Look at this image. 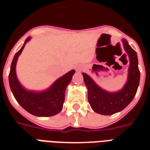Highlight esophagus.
<instances>
[{
	"label": "esophagus",
	"mask_w": 150,
	"mask_h": 150,
	"mask_svg": "<svg viewBox=\"0 0 150 150\" xmlns=\"http://www.w3.org/2000/svg\"><path fill=\"white\" fill-rule=\"evenodd\" d=\"M76 70H77L78 71H80L82 70L81 67H76Z\"/></svg>",
	"instance_id": "1"
}]
</instances>
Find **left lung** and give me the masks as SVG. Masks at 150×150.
I'll return each instance as SVG.
<instances>
[{"label": "left lung", "instance_id": "8db88e82", "mask_svg": "<svg viewBox=\"0 0 150 150\" xmlns=\"http://www.w3.org/2000/svg\"><path fill=\"white\" fill-rule=\"evenodd\" d=\"M122 42L130 64L128 79L121 89L117 91H107L99 86L88 74H82L88 89V103L91 109L99 114L110 116L120 112L132 102L137 93L140 76L137 52L130 46L126 40L123 38Z\"/></svg>", "mask_w": 150, "mask_h": 150}]
</instances>
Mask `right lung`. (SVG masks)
Returning <instances> with one entry per match:
<instances>
[{
	"mask_svg": "<svg viewBox=\"0 0 150 150\" xmlns=\"http://www.w3.org/2000/svg\"><path fill=\"white\" fill-rule=\"evenodd\" d=\"M30 39L31 38L28 37L14 55L9 74L10 89L17 102L30 114L40 117L55 116L63 108L65 90L75 74V70H71L57 79L48 88L43 91L28 90L22 86L17 78L16 67L18 56Z\"/></svg>",
	"mask_w": 150,
	"mask_h": 150,
	"instance_id": "1",
	"label": "right lung"
}]
</instances>
